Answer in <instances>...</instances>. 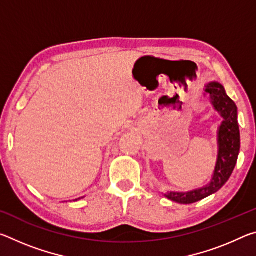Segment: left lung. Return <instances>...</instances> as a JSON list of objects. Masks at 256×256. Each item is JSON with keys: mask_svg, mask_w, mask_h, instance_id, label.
I'll list each match as a JSON object with an SVG mask.
<instances>
[{"mask_svg": "<svg viewBox=\"0 0 256 256\" xmlns=\"http://www.w3.org/2000/svg\"><path fill=\"white\" fill-rule=\"evenodd\" d=\"M206 92V96L211 99L214 110L222 114L224 118L218 133V160H216L214 177L209 185L188 193L170 192L166 194L170 200L183 204H190L200 201L222 188L232 176L240 154V136L236 104L227 96L224 86L218 82H211L208 84Z\"/></svg>", "mask_w": 256, "mask_h": 256, "instance_id": "left-lung-1", "label": "left lung"}]
</instances>
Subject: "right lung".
Masks as SVG:
<instances>
[{
  "instance_id": "add662e5",
  "label": "right lung",
  "mask_w": 256,
  "mask_h": 256,
  "mask_svg": "<svg viewBox=\"0 0 256 256\" xmlns=\"http://www.w3.org/2000/svg\"><path fill=\"white\" fill-rule=\"evenodd\" d=\"M79 200H80V198H79Z\"/></svg>"
}]
</instances>
